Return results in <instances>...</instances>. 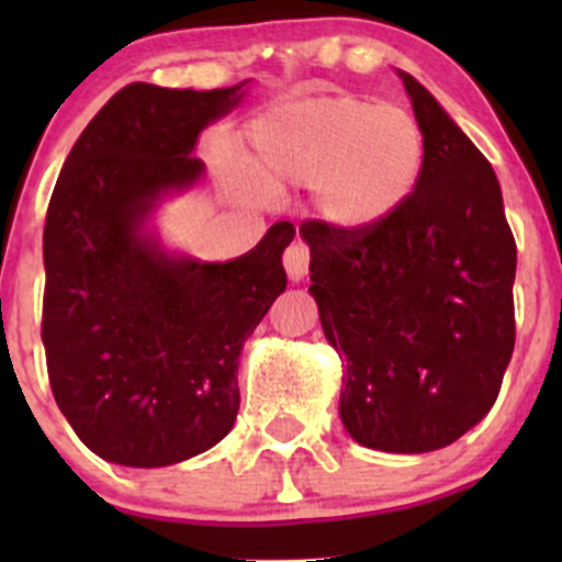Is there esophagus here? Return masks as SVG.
Returning <instances> with one entry per match:
<instances>
[{"mask_svg": "<svg viewBox=\"0 0 562 562\" xmlns=\"http://www.w3.org/2000/svg\"><path fill=\"white\" fill-rule=\"evenodd\" d=\"M282 263H285L288 277H291L293 282H302L304 277H307V269H310V247L304 245L302 239L293 241V245L285 249V258H282Z\"/></svg>", "mask_w": 562, "mask_h": 562, "instance_id": "esophagus-1", "label": "esophagus"}]
</instances>
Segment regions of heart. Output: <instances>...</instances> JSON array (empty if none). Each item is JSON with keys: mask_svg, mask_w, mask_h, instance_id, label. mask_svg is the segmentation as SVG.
<instances>
[{"mask_svg": "<svg viewBox=\"0 0 562 562\" xmlns=\"http://www.w3.org/2000/svg\"><path fill=\"white\" fill-rule=\"evenodd\" d=\"M260 187L315 190L317 214L348 234L381 228L413 198L427 138L413 113L356 94H321L266 113L249 135Z\"/></svg>", "mask_w": 562, "mask_h": 562, "instance_id": "obj_1", "label": "heart"}]
</instances>
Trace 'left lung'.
I'll return each instance as SVG.
<instances>
[{"instance_id": "1", "label": "left lung", "mask_w": 562, "mask_h": 562, "mask_svg": "<svg viewBox=\"0 0 562 562\" xmlns=\"http://www.w3.org/2000/svg\"><path fill=\"white\" fill-rule=\"evenodd\" d=\"M427 138L411 201L381 228L307 220L310 293L345 356L339 418L356 443L424 454L490 413L514 353L517 245L497 176L438 100L400 72Z\"/></svg>"}]
</instances>
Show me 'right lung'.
Here are the masks:
<instances>
[{
	"mask_svg": "<svg viewBox=\"0 0 562 562\" xmlns=\"http://www.w3.org/2000/svg\"><path fill=\"white\" fill-rule=\"evenodd\" d=\"M130 83L67 155L43 231V345L54 400L87 449L127 468L203 454L239 413L241 345L285 291L274 223L225 263L173 255L149 220L201 181L198 135L245 98Z\"/></svg>",
	"mask_w": 562,
	"mask_h": 562,
	"instance_id": "1",
	"label": "right lung"
}]
</instances>
